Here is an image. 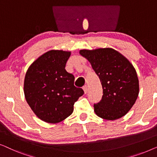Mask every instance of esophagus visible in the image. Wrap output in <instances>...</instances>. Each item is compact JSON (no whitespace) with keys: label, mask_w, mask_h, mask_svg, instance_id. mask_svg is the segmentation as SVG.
I'll return each instance as SVG.
<instances>
[{"label":"esophagus","mask_w":157,"mask_h":157,"mask_svg":"<svg viewBox=\"0 0 157 157\" xmlns=\"http://www.w3.org/2000/svg\"><path fill=\"white\" fill-rule=\"evenodd\" d=\"M82 89H83V90H84V92H85V94L87 93V85H85V86H84V87H82Z\"/></svg>","instance_id":"obj_1"}]
</instances>
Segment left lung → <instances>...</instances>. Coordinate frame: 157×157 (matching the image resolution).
<instances>
[{"label": "left lung", "mask_w": 157, "mask_h": 157, "mask_svg": "<svg viewBox=\"0 0 157 157\" xmlns=\"http://www.w3.org/2000/svg\"><path fill=\"white\" fill-rule=\"evenodd\" d=\"M100 79L103 95L94 104V112L107 120L124 116L135 103L139 94V79L134 66L112 48L81 50Z\"/></svg>", "instance_id": "8db88e82"}]
</instances>
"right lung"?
<instances>
[{"instance_id": "add662e5", "label": "right lung", "mask_w": 157, "mask_h": 157, "mask_svg": "<svg viewBox=\"0 0 157 157\" xmlns=\"http://www.w3.org/2000/svg\"><path fill=\"white\" fill-rule=\"evenodd\" d=\"M71 52L50 50L33 63L24 80L25 100L37 117L48 123L60 122L72 113L74 104L84 94L66 71Z\"/></svg>"}]
</instances>
